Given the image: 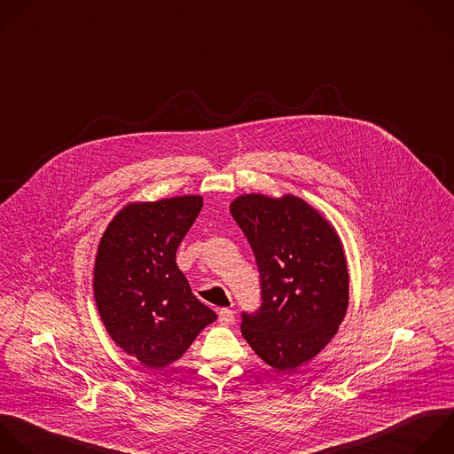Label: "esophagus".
<instances>
[{"instance_id": "1", "label": "esophagus", "mask_w": 454, "mask_h": 454, "mask_svg": "<svg viewBox=\"0 0 454 454\" xmlns=\"http://www.w3.org/2000/svg\"><path fill=\"white\" fill-rule=\"evenodd\" d=\"M219 323L224 325V326L233 325V323H235V314H233V310H230V309H221V310H219Z\"/></svg>"}]
</instances>
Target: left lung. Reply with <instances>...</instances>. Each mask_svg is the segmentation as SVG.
I'll return each instance as SVG.
<instances>
[{
	"mask_svg": "<svg viewBox=\"0 0 454 454\" xmlns=\"http://www.w3.org/2000/svg\"><path fill=\"white\" fill-rule=\"evenodd\" d=\"M230 214L254 253L262 307L242 335L278 371H295L337 335L349 305V272L335 226L294 194H242Z\"/></svg>",
	"mask_w": 454,
	"mask_h": 454,
	"instance_id": "1",
	"label": "left lung"
}]
</instances>
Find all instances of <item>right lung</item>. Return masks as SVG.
<instances>
[{"label": "right lung", "instance_id": "right-lung-1", "mask_svg": "<svg viewBox=\"0 0 454 454\" xmlns=\"http://www.w3.org/2000/svg\"><path fill=\"white\" fill-rule=\"evenodd\" d=\"M201 207L196 194L128 203L98 244L92 272L98 314L110 339L147 369L182 358L217 319L176 265V249Z\"/></svg>", "mask_w": 454, "mask_h": 454}]
</instances>
